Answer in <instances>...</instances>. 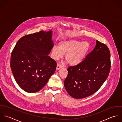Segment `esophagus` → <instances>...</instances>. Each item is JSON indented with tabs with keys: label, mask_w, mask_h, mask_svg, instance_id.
Wrapping results in <instances>:
<instances>
[{
	"label": "esophagus",
	"mask_w": 122,
	"mask_h": 122,
	"mask_svg": "<svg viewBox=\"0 0 122 122\" xmlns=\"http://www.w3.org/2000/svg\"><path fill=\"white\" fill-rule=\"evenodd\" d=\"M62 67H63V66H62V65L57 64V66H56V70H59V69H60V68H62Z\"/></svg>",
	"instance_id": "1"
}]
</instances>
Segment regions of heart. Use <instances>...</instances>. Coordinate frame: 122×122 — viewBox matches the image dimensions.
<instances>
[{
	"mask_svg": "<svg viewBox=\"0 0 122 122\" xmlns=\"http://www.w3.org/2000/svg\"><path fill=\"white\" fill-rule=\"evenodd\" d=\"M89 44L87 42L70 39L61 41L59 46H55L52 50V56L55 60L62 58L64 54L66 60L71 66H76L81 64L85 59L89 51Z\"/></svg>",
	"mask_w": 122,
	"mask_h": 122,
	"instance_id": "1",
	"label": "heart"
}]
</instances>
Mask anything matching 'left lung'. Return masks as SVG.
<instances>
[{
  "label": "left lung",
  "instance_id": "left-lung-1",
  "mask_svg": "<svg viewBox=\"0 0 122 122\" xmlns=\"http://www.w3.org/2000/svg\"><path fill=\"white\" fill-rule=\"evenodd\" d=\"M111 67L110 53L105 44L96 41L94 50L79 65L69 66L64 86L69 95L84 98L96 93L107 78Z\"/></svg>",
  "mask_w": 122,
  "mask_h": 122
}]
</instances>
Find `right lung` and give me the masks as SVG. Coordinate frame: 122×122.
I'll return each instance as SVG.
<instances>
[{
	"mask_svg": "<svg viewBox=\"0 0 122 122\" xmlns=\"http://www.w3.org/2000/svg\"><path fill=\"white\" fill-rule=\"evenodd\" d=\"M52 31L21 37L11 53L10 67L18 86L28 93L42 89L55 73L56 62L49 56L53 47Z\"/></svg>",
	"mask_w": 122,
	"mask_h": 122,
	"instance_id": "1",
	"label": "right lung"
}]
</instances>
